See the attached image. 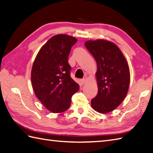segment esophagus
Returning a JSON list of instances; mask_svg holds the SVG:
<instances>
[{
    "mask_svg": "<svg viewBox=\"0 0 153 153\" xmlns=\"http://www.w3.org/2000/svg\"><path fill=\"white\" fill-rule=\"evenodd\" d=\"M85 79H82L80 80V83L82 84V85H83V84L85 83Z\"/></svg>",
    "mask_w": 153,
    "mask_h": 153,
    "instance_id": "obj_1",
    "label": "esophagus"
}]
</instances>
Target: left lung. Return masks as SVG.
<instances>
[{
  "label": "left lung",
  "mask_w": 153,
  "mask_h": 153,
  "mask_svg": "<svg viewBox=\"0 0 153 153\" xmlns=\"http://www.w3.org/2000/svg\"><path fill=\"white\" fill-rule=\"evenodd\" d=\"M85 46L95 58L98 93L91 100L92 108L108 113L122 102L128 93L130 73L128 62L120 48L106 40L87 41Z\"/></svg>",
  "instance_id": "1"
}]
</instances>
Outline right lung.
<instances>
[{"label":"right lung","mask_w":153,"mask_h":153,"mask_svg":"<svg viewBox=\"0 0 153 153\" xmlns=\"http://www.w3.org/2000/svg\"><path fill=\"white\" fill-rule=\"evenodd\" d=\"M77 39L68 35L52 37L43 47L34 60L31 83L35 95L53 113L66 111L71 97L79 89L70 76L68 56Z\"/></svg>","instance_id":"1"}]
</instances>
